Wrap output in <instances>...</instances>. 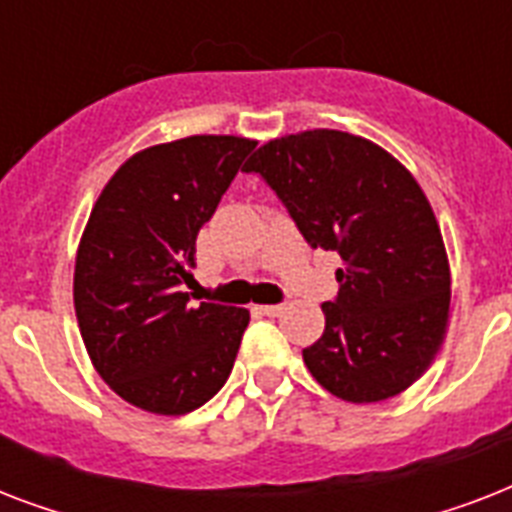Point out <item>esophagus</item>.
<instances>
[{"mask_svg":"<svg viewBox=\"0 0 512 512\" xmlns=\"http://www.w3.org/2000/svg\"><path fill=\"white\" fill-rule=\"evenodd\" d=\"M255 311L265 313V316H281V313L287 311V305L279 303V305H255Z\"/></svg>","mask_w":512,"mask_h":512,"instance_id":"1","label":"esophagus"}]
</instances>
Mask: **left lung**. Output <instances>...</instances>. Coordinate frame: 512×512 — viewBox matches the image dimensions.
Masks as SVG:
<instances>
[{"label": "left lung", "mask_w": 512, "mask_h": 512, "mask_svg": "<svg viewBox=\"0 0 512 512\" xmlns=\"http://www.w3.org/2000/svg\"><path fill=\"white\" fill-rule=\"evenodd\" d=\"M313 249L337 252L340 292L303 350L321 388L350 404L398 396L436 358L452 276L428 196L377 143L340 130L268 140L247 162Z\"/></svg>", "instance_id": "8db88e82"}]
</instances>
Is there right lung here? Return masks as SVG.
Returning a JSON list of instances; mask_svg holds the SVG:
<instances>
[{"mask_svg":"<svg viewBox=\"0 0 512 512\" xmlns=\"http://www.w3.org/2000/svg\"><path fill=\"white\" fill-rule=\"evenodd\" d=\"M257 143L191 135L138 151L90 212L74 268V308L92 366L127 404L188 414L223 388L247 308L201 303L193 279L199 228Z\"/></svg>","mask_w":512,"mask_h":512,"instance_id":"add662e5","label":"right lung"}]
</instances>
